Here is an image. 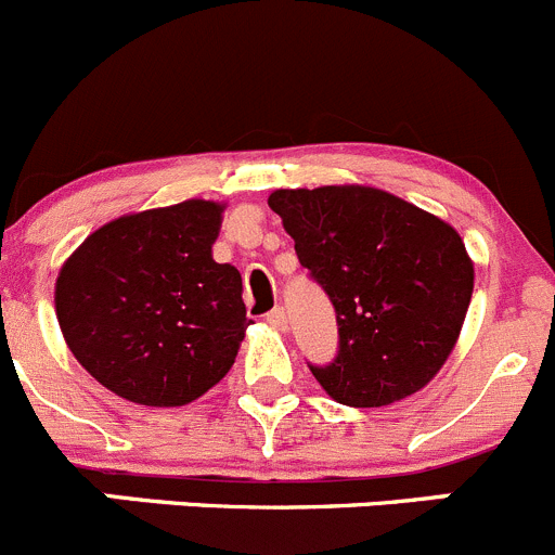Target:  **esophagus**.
I'll return each instance as SVG.
<instances>
[{
    "instance_id": "34e87169",
    "label": "esophagus",
    "mask_w": 555,
    "mask_h": 555,
    "mask_svg": "<svg viewBox=\"0 0 555 555\" xmlns=\"http://www.w3.org/2000/svg\"><path fill=\"white\" fill-rule=\"evenodd\" d=\"M267 323H270V326H275L278 332H285V328H288V315H285L283 307H275L272 312H267Z\"/></svg>"
}]
</instances>
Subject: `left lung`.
<instances>
[{"label": "left lung", "instance_id": "left-lung-1", "mask_svg": "<svg viewBox=\"0 0 555 555\" xmlns=\"http://www.w3.org/2000/svg\"><path fill=\"white\" fill-rule=\"evenodd\" d=\"M270 207L337 312L339 350L310 366L348 408L421 391L456 348L475 264L442 218L372 185L278 189Z\"/></svg>", "mask_w": 555, "mask_h": 555}]
</instances>
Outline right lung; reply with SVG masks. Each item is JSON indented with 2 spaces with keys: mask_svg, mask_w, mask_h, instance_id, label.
<instances>
[{
  "mask_svg": "<svg viewBox=\"0 0 555 555\" xmlns=\"http://www.w3.org/2000/svg\"><path fill=\"white\" fill-rule=\"evenodd\" d=\"M227 205L129 212L80 243L56 278L75 359L126 402L183 408L223 380L250 321L243 278L212 259Z\"/></svg>",
  "mask_w": 555,
  "mask_h": 555,
  "instance_id": "obj_1",
  "label": "right lung"
}]
</instances>
